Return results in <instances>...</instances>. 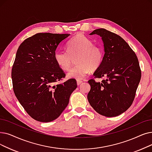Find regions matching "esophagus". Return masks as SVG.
Returning <instances> with one entry per match:
<instances>
[{
  "label": "esophagus",
  "instance_id": "1",
  "mask_svg": "<svg viewBox=\"0 0 152 152\" xmlns=\"http://www.w3.org/2000/svg\"><path fill=\"white\" fill-rule=\"evenodd\" d=\"M83 83V81H81V80H77V84L79 86V85H80L81 83Z\"/></svg>",
  "mask_w": 152,
  "mask_h": 152
}]
</instances>
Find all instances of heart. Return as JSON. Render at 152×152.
<instances>
[{
	"label": "heart",
	"instance_id": "b5f03b06",
	"mask_svg": "<svg viewBox=\"0 0 152 152\" xmlns=\"http://www.w3.org/2000/svg\"><path fill=\"white\" fill-rule=\"evenodd\" d=\"M76 58L75 67L68 72V77L75 79H82L91 70H96L100 67L103 59L102 49L84 35H77L68 43L67 51L56 50L54 58L56 63L61 69L69 70L72 65V58Z\"/></svg>",
	"mask_w": 152,
	"mask_h": 152
}]
</instances>
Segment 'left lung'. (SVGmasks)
<instances>
[{
  "mask_svg": "<svg viewBox=\"0 0 152 152\" xmlns=\"http://www.w3.org/2000/svg\"><path fill=\"white\" fill-rule=\"evenodd\" d=\"M102 37L104 47L103 61L94 72L101 82L88 81L91 89L88 99L101 115L115 117L126 111L132 104L141 79V69L135 52L124 39L104 28L94 30L90 35Z\"/></svg>",
  "mask_w": 152,
  "mask_h": 152,
  "instance_id": "8db88e82",
  "label": "left lung"
}]
</instances>
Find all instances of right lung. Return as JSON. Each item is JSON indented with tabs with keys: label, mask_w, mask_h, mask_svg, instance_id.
Instances as JSON below:
<instances>
[{
	"label": "right lung",
	"mask_w": 152,
	"mask_h": 152,
	"mask_svg": "<svg viewBox=\"0 0 152 152\" xmlns=\"http://www.w3.org/2000/svg\"><path fill=\"white\" fill-rule=\"evenodd\" d=\"M70 34L39 33L19 46L12 66L13 89L19 102L34 119L49 122L61 115L77 88L75 79L65 77L54 58L58 46Z\"/></svg>",
	"instance_id": "add662e5"
}]
</instances>
